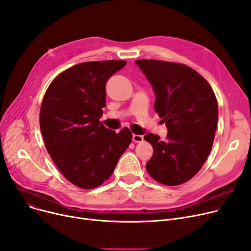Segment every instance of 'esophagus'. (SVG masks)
Segmentation results:
<instances>
[{
	"label": "esophagus",
	"mask_w": 251,
	"mask_h": 251,
	"mask_svg": "<svg viewBox=\"0 0 251 251\" xmlns=\"http://www.w3.org/2000/svg\"><path fill=\"white\" fill-rule=\"evenodd\" d=\"M132 140L134 142H141L143 140V136L142 135H137V134H133L132 135Z\"/></svg>",
	"instance_id": "esophagus-1"
}]
</instances>
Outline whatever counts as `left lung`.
Segmentation results:
<instances>
[{"instance_id": "left-lung-1", "label": "left lung", "mask_w": 251, "mask_h": 251, "mask_svg": "<svg viewBox=\"0 0 251 251\" xmlns=\"http://www.w3.org/2000/svg\"><path fill=\"white\" fill-rule=\"evenodd\" d=\"M152 86L154 110L166 123L167 139L148 133L153 149L147 163L157 182L174 186L190 180L210 152L218 124V102L205 79L186 65L135 61Z\"/></svg>"}]
</instances>
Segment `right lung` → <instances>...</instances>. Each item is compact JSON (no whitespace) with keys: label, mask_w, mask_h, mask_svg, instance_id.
Here are the masks:
<instances>
[{"label":"right lung","mask_w":251,"mask_h":251,"mask_svg":"<svg viewBox=\"0 0 251 251\" xmlns=\"http://www.w3.org/2000/svg\"><path fill=\"white\" fill-rule=\"evenodd\" d=\"M126 63L72 66L52 80L44 97L39 125L47 151L77 187L96 188L108 180L132 140L128 128L116 133L99 121L105 105V83Z\"/></svg>","instance_id":"add662e5"}]
</instances>
